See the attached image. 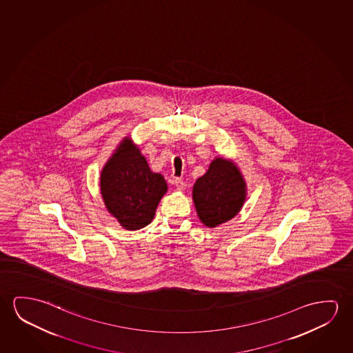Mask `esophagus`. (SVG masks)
<instances>
[{
    "mask_svg": "<svg viewBox=\"0 0 353 353\" xmlns=\"http://www.w3.org/2000/svg\"><path fill=\"white\" fill-rule=\"evenodd\" d=\"M174 185H176V188H177L179 190H185V183L181 179H174Z\"/></svg>",
    "mask_w": 353,
    "mask_h": 353,
    "instance_id": "34e87169",
    "label": "esophagus"
}]
</instances>
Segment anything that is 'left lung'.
<instances>
[{"instance_id": "1", "label": "left lung", "mask_w": 353, "mask_h": 353, "mask_svg": "<svg viewBox=\"0 0 353 353\" xmlns=\"http://www.w3.org/2000/svg\"><path fill=\"white\" fill-rule=\"evenodd\" d=\"M245 182L236 163L223 157L212 160L193 187V201L201 223L216 228L239 214L245 201Z\"/></svg>"}]
</instances>
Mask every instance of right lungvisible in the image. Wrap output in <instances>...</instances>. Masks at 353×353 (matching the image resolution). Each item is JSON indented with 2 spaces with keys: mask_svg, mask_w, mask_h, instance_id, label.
Segmentation results:
<instances>
[{
  "mask_svg": "<svg viewBox=\"0 0 353 353\" xmlns=\"http://www.w3.org/2000/svg\"><path fill=\"white\" fill-rule=\"evenodd\" d=\"M100 190L110 214L125 230L134 231L152 223L168 185L161 174L152 172L130 138H125L103 166Z\"/></svg>",
  "mask_w": 353,
  "mask_h": 353,
  "instance_id": "add662e5",
  "label": "right lung"
}]
</instances>
